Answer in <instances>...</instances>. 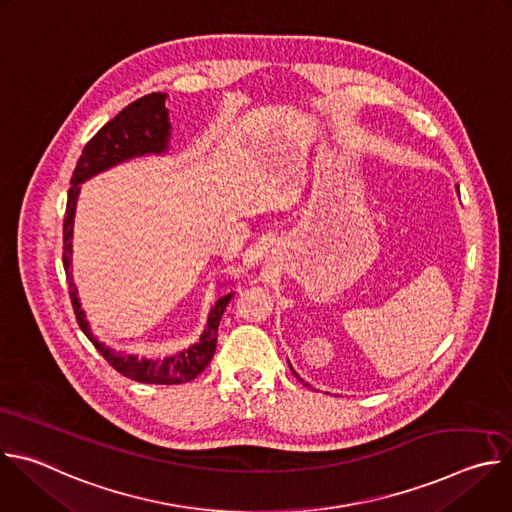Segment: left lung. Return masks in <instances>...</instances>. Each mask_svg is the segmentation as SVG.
I'll return each mask as SVG.
<instances>
[{"label":"left lung","mask_w":512,"mask_h":512,"mask_svg":"<svg viewBox=\"0 0 512 512\" xmlns=\"http://www.w3.org/2000/svg\"><path fill=\"white\" fill-rule=\"evenodd\" d=\"M289 369H291V367H289ZM291 373H294V375H296V371H291ZM296 377H298V375H296ZM298 379H300V377H298ZM300 381H302V379H300Z\"/></svg>","instance_id":"left-lung-1"}]
</instances>
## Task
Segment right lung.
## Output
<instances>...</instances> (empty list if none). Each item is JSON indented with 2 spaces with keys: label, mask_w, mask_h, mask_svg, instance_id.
<instances>
[{
  "label": "right lung",
  "mask_w": 512,
  "mask_h": 512,
  "mask_svg": "<svg viewBox=\"0 0 512 512\" xmlns=\"http://www.w3.org/2000/svg\"><path fill=\"white\" fill-rule=\"evenodd\" d=\"M166 97H168L166 93H152L133 101L89 139L77 162V168L70 178L72 186L68 188L64 225H62V263L66 271L70 304H72V310H75L81 330L117 373H121L131 381L150 383V385L188 383L208 367V362L216 350L218 322H221L223 312L235 294H227L214 304V308L208 314L206 328L194 346L174 356H166L164 360H148V358H137L133 354H117L93 338L91 328L85 320V314L77 298V285L72 283V273H70V259H72L70 239H72V218H75L77 196L81 190L79 184L129 158L143 156V154H162L168 150L170 121H168Z\"/></svg>",
  "instance_id": "right-lung-1"
}]
</instances>
